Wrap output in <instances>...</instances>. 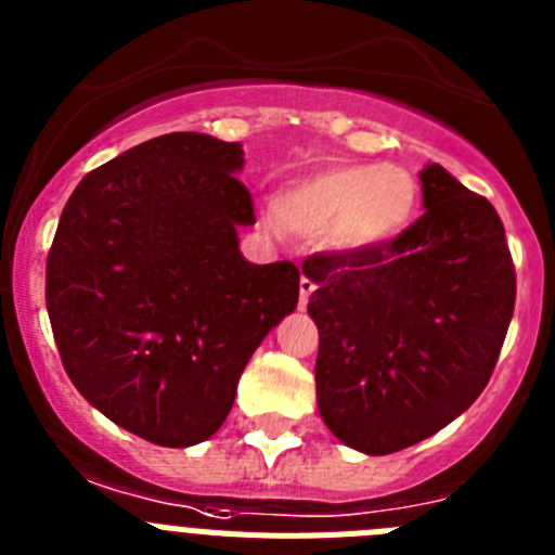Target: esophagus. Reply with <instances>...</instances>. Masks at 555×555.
<instances>
[{"instance_id": "esophagus-1", "label": "esophagus", "mask_w": 555, "mask_h": 555, "mask_svg": "<svg viewBox=\"0 0 555 555\" xmlns=\"http://www.w3.org/2000/svg\"><path fill=\"white\" fill-rule=\"evenodd\" d=\"M313 288H317V283H313L311 278H306V274H302V278H300V308L308 306V297L313 294Z\"/></svg>"}]
</instances>
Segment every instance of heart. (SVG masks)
Masks as SVG:
<instances>
[{
  "label": "heart",
  "mask_w": 555,
  "mask_h": 555,
  "mask_svg": "<svg viewBox=\"0 0 555 555\" xmlns=\"http://www.w3.org/2000/svg\"><path fill=\"white\" fill-rule=\"evenodd\" d=\"M420 189L391 164H338L313 171L278 194V217L294 233L320 238L338 253H372L411 224Z\"/></svg>",
  "instance_id": "heart-1"
}]
</instances>
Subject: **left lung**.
<instances>
[{
	"label": "left lung",
	"instance_id": "8db88e82",
	"mask_svg": "<svg viewBox=\"0 0 555 555\" xmlns=\"http://www.w3.org/2000/svg\"><path fill=\"white\" fill-rule=\"evenodd\" d=\"M425 214L372 253H320L317 403L347 448L386 455L423 442L478 400L514 313L512 253L492 203L444 166L420 171Z\"/></svg>",
	"mask_w": 555,
	"mask_h": 555
}]
</instances>
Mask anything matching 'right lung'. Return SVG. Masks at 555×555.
Here are the masks:
<instances>
[{"mask_svg": "<svg viewBox=\"0 0 555 555\" xmlns=\"http://www.w3.org/2000/svg\"><path fill=\"white\" fill-rule=\"evenodd\" d=\"M244 150L166 132L80 180L47 261L66 375L119 428L160 448L217 434L244 366L297 308L300 272L249 263Z\"/></svg>", "mask_w": 555, "mask_h": 555, "instance_id": "add662e5", "label": "right lung"}]
</instances>
